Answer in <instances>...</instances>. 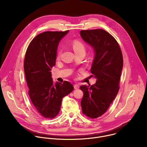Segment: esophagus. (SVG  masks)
Instances as JSON below:
<instances>
[{"label": "esophagus", "mask_w": 147, "mask_h": 147, "mask_svg": "<svg viewBox=\"0 0 147 147\" xmlns=\"http://www.w3.org/2000/svg\"><path fill=\"white\" fill-rule=\"evenodd\" d=\"M74 89H78L79 88H80V86L78 85V84H74Z\"/></svg>", "instance_id": "34e87169"}]
</instances>
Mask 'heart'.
Here are the masks:
<instances>
[{"label": "heart", "mask_w": 147, "mask_h": 147, "mask_svg": "<svg viewBox=\"0 0 147 147\" xmlns=\"http://www.w3.org/2000/svg\"><path fill=\"white\" fill-rule=\"evenodd\" d=\"M71 46L76 55H83L85 56L86 51H87V47L83 42H82L80 40L74 39L71 42ZM60 55H61V51L59 50L57 54V59H60Z\"/></svg>", "instance_id": "obj_1"}]
</instances>
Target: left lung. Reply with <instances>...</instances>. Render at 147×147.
<instances>
[{"label":"left lung","instance_id":"8db88e82","mask_svg":"<svg viewBox=\"0 0 147 147\" xmlns=\"http://www.w3.org/2000/svg\"><path fill=\"white\" fill-rule=\"evenodd\" d=\"M80 35L95 51L91 76L96 79L94 85L80 86L81 105L84 114L96 119L107 112L118 93L123 55L117 40L104 30H82Z\"/></svg>","mask_w":147,"mask_h":147}]
</instances>
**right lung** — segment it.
I'll return each instance as SVG.
<instances>
[{
  "instance_id": "add662e5",
  "label": "right lung",
  "mask_w": 147,
  "mask_h": 147,
  "mask_svg": "<svg viewBox=\"0 0 147 147\" xmlns=\"http://www.w3.org/2000/svg\"><path fill=\"white\" fill-rule=\"evenodd\" d=\"M68 32L40 33L31 40L26 53L24 69L28 95L36 111L45 118L55 117L59 113L63 98L74 89L66 81L53 84L51 72L56 64L59 42Z\"/></svg>"
}]
</instances>
